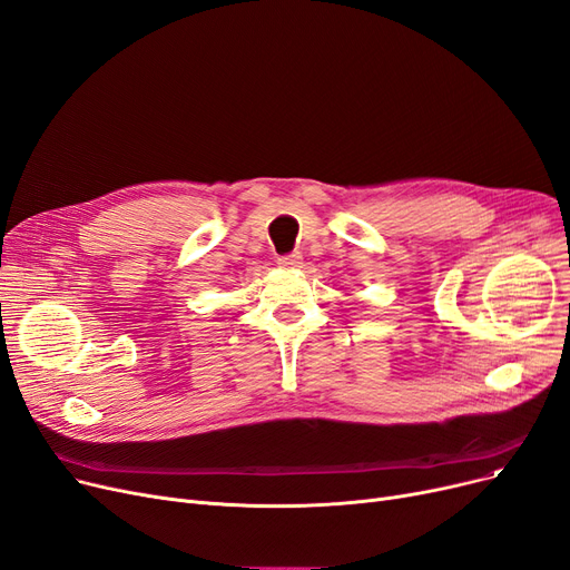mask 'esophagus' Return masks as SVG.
<instances>
[{
	"label": "esophagus",
	"mask_w": 570,
	"mask_h": 570,
	"mask_svg": "<svg viewBox=\"0 0 570 570\" xmlns=\"http://www.w3.org/2000/svg\"><path fill=\"white\" fill-rule=\"evenodd\" d=\"M277 263H279L282 267H298V265L303 263V256H301L298 252H293V254L279 256V258H277Z\"/></svg>",
	"instance_id": "esophagus-1"
}]
</instances>
